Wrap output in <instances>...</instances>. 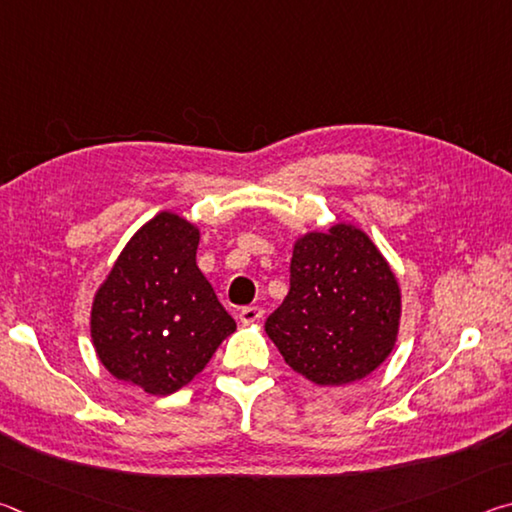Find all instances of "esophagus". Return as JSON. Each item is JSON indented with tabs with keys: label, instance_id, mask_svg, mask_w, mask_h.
Wrapping results in <instances>:
<instances>
[{
	"label": "esophagus",
	"instance_id": "obj_1",
	"mask_svg": "<svg viewBox=\"0 0 512 512\" xmlns=\"http://www.w3.org/2000/svg\"><path fill=\"white\" fill-rule=\"evenodd\" d=\"M264 316V309L262 307H244L239 311V323H244V325H253V323H257L259 318Z\"/></svg>",
	"mask_w": 512,
	"mask_h": 512
}]
</instances>
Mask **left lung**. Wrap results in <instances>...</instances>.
<instances>
[{
	"label": "left lung",
	"mask_w": 512,
	"mask_h": 512,
	"mask_svg": "<svg viewBox=\"0 0 512 512\" xmlns=\"http://www.w3.org/2000/svg\"><path fill=\"white\" fill-rule=\"evenodd\" d=\"M400 320L402 289L391 264L359 225L341 221L296 239L291 289L264 329L298 375L343 386L388 359Z\"/></svg>",
	"instance_id": "obj_1"
}]
</instances>
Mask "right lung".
Listing matches in <instances>:
<instances>
[{"instance_id":"right-lung-1","label":"right lung","mask_w":512,"mask_h":512,"mask_svg":"<svg viewBox=\"0 0 512 512\" xmlns=\"http://www.w3.org/2000/svg\"><path fill=\"white\" fill-rule=\"evenodd\" d=\"M198 241V225L158 212L128 239L92 298L101 366L149 395L187 386L237 329L196 266Z\"/></svg>"}]
</instances>
